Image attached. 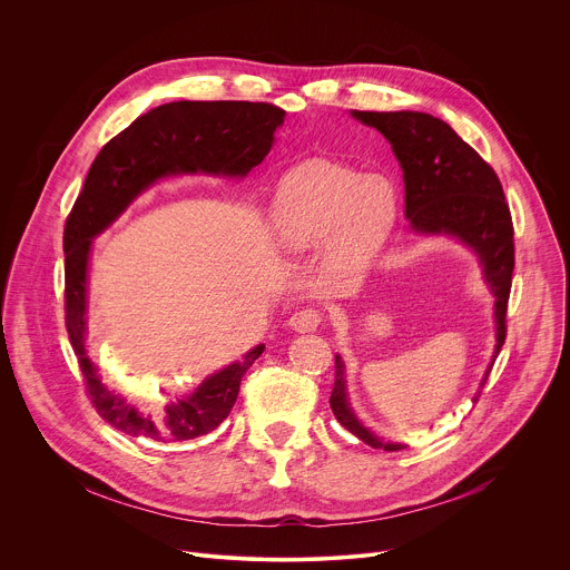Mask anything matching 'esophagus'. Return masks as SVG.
Returning <instances> with one entry per match:
<instances>
[{
	"label": "esophagus",
	"instance_id": "1",
	"mask_svg": "<svg viewBox=\"0 0 570 570\" xmlns=\"http://www.w3.org/2000/svg\"><path fill=\"white\" fill-rule=\"evenodd\" d=\"M322 322V315L313 308H304V311H297L291 315L288 320V326L295 331V333H311L320 326Z\"/></svg>",
	"mask_w": 570,
	"mask_h": 570
}]
</instances>
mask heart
<instances>
[{
    "label": "heart",
    "mask_w": 570,
    "mask_h": 570,
    "mask_svg": "<svg viewBox=\"0 0 570 570\" xmlns=\"http://www.w3.org/2000/svg\"><path fill=\"white\" fill-rule=\"evenodd\" d=\"M399 219L396 185L335 160L291 169L277 187L273 235L288 253L324 244L333 268L366 264L385 246Z\"/></svg>",
    "instance_id": "b5f03b06"
}]
</instances>
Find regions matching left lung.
Listing matches in <instances>:
<instances>
[{
    "label": "left lung",
    "instance_id": "left-lung-1",
    "mask_svg": "<svg viewBox=\"0 0 570 570\" xmlns=\"http://www.w3.org/2000/svg\"><path fill=\"white\" fill-rule=\"evenodd\" d=\"M355 120L381 131L401 163L405 180V217L421 237H454L470 248L481 266L483 282L494 297L497 344L488 373L505 340V308L514 268L512 219L494 169L441 118L423 111H351ZM481 392H476L474 403ZM331 410L337 423L373 450L399 452L371 432L353 412L346 394L344 362L335 355V385Z\"/></svg>",
    "mask_w": 570,
    "mask_h": 570
}]
</instances>
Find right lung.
I'll list each match as a JSON object with an SVG mask.
<instances>
[{
  "mask_svg": "<svg viewBox=\"0 0 570 570\" xmlns=\"http://www.w3.org/2000/svg\"><path fill=\"white\" fill-rule=\"evenodd\" d=\"M286 111L268 102L178 100L136 118L111 138L89 167L85 187L65 226V311L71 346L96 412L116 430L147 441H193L217 430L230 414L244 373L264 344L215 371L187 396L158 414H142L116 394L87 353V288L94 239L102 235L160 178L208 174L244 178L275 142Z\"/></svg>",
  "mask_w": 570,
  "mask_h": 570,
  "instance_id": "obj_1",
  "label": "right lung"
}]
</instances>
